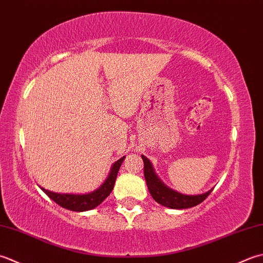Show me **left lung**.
<instances>
[{
	"label": "left lung",
	"mask_w": 263,
	"mask_h": 263,
	"mask_svg": "<svg viewBox=\"0 0 263 263\" xmlns=\"http://www.w3.org/2000/svg\"><path fill=\"white\" fill-rule=\"evenodd\" d=\"M142 159L144 162V177H145L148 192L159 204L170 209H189L200 204L212 192L211 190L201 195H184L170 190L155 175L149 160L144 155H142Z\"/></svg>",
	"instance_id": "left-lung-1"
}]
</instances>
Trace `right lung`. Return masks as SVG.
<instances>
[{
  "label": "right lung",
  "instance_id": "right-lung-1",
  "mask_svg": "<svg viewBox=\"0 0 263 263\" xmlns=\"http://www.w3.org/2000/svg\"><path fill=\"white\" fill-rule=\"evenodd\" d=\"M125 157L118 160L117 162L114 163L110 171V175L103 184L101 185L100 189L96 191L88 193V194H83V195H76V194H59V193L50 192L47 190L42 189L44 191L45 194L54 201L57 204L60 206L68 209L70 211H76V212H82V211H88L92 210V209L100 205L102 202H103L106 197L110 195V193L114 190V186L117 179L118 171H119L120 165L124 161Z\"/></svg>",
  "mask_w": 263,
  "mask_h": 263
}]
</instances>
